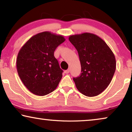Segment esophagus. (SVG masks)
<instances>
[{"label":"esophagus","mask_w":132,"mask_h":132,"mask_svg":"<svg viewBox=\"0 0 132 132\" xmlns=\"http://www.w3.org/2000/svg\"><path fill=\"white\" fill-rule=\"evenodd\" d=\"M70 70L68 69V70H65V73L66 74H68L70 73Z\"/></svg>","instance_id":"esophagus-1"}]
</instances>
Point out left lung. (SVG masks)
<instances>
[{"label": "left lung", "mask_w": 132, "mask_h": 132, "mask_svg": "<svg viewBox=\"0 0 132 132\" xmlns=\"http://www.w3.org/2000/svg\"><path fill=\"white\" fill-rule=\"evenodd\" d=\"M68 39L77 50L81 65L80 76L73 78L77 89L86 96L98 95L112 79L116 69L114 54L95 34L85 32Z\"/></svg>", "instance_id": "8db88e82"}]
</instances>
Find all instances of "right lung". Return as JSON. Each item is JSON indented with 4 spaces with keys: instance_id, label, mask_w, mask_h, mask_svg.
Instances as JSON below:
<instances>
[{
    "instance_id": "obj_1",
    "label": "right lung",
    "mask_w": 132,
    "mask_h": 132,
    "mask_svg": "<svg viewBox=\"0 0 132 132\" xmlns=\"http://www.w3.org/2000/svg\"><path fill=\"white\" fill-rule=\"evenodd\" d=\"M65 40L62 35L43 32L32 37L20 50L16 61L18 74L34 94L43 96L57 88L63 71L54 52Z\"/></svg>"
}]
</instances>
